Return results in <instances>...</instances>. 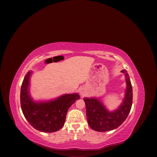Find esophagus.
<instances>
[{"mask_svg": "<svg viewBox=\"0 0 157 157\" xmlns=\"http://www.w3.org/2000/svg\"><path fill=\"white\" fill-rule=\"evenodd\" d=\"M80 95H81V96H84L85 94H86V91H85L84 89H81L80 90Z\"/></svg>", "mask_w": 157, "mask_h": 157, "instance_id": "34e87169", "label": "esophagus"}]
</instances>
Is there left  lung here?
Returning a JSON list of instances; mask_svg holds the SVG:
<instances>
[{"mask_svg": "<svg viewBox=\"0 0 157 157\" xmlns=\"http://www.w3.org/2000/svg\"><path fill=\"white\" fill-rule=\"evenodd\" d=\"M121 72L125 75L127 86L124 100L116 111L109 112L96 98H84L88 123L94 130L106 132L116 129L124 122L130 111L133 99L132 84L127 71L123 69Z\"/></svg>", "mask_w": 157, "mask_h": 157, "instance_id": "8db88e82", "label": "left lung"}]
</instances>
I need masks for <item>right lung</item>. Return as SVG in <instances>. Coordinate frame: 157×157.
<instances>
[{
	"label": "right lung",
	"mask_w": 157,
	"mask_h": 157,
	"mask_svg": "<svg viewBox=\"0 0 157 157\" xmlns=\"http://www.w3.org/2000/svg\"><path fill=\"white\" fill-rule=\"evenodd\" d=\"M31 71L23 80L20 92L22 112L27 121L36 130L54 132L63 127L69 108L80 98L78 94H65L48 102H35L29 92Z\"/></svg>",
	"instance_id": "right-lung-1"
}]
</instances>
